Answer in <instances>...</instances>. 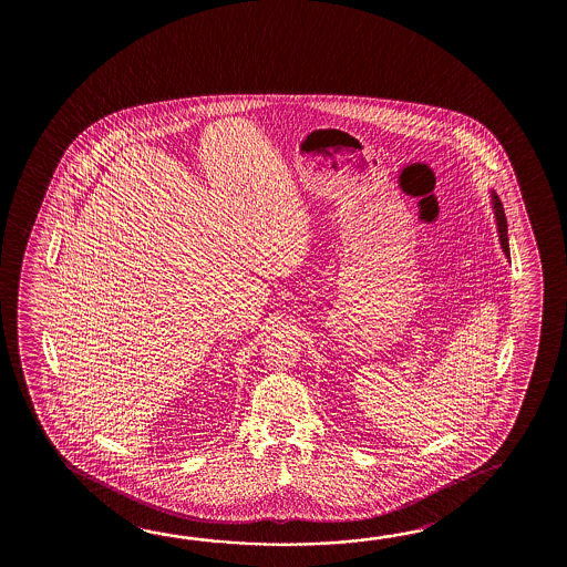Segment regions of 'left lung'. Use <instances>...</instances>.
Wrapping results in <instances>:
<instances>
[{
  "label": "left lung",
  "instance_id": "1",
  "mask_svg": "<svg viewBox=\"0 0 567 567\" xmlns=\"http://www.w3.org/2000/svg\"><path fill=\"white\" fill-rule=\"evenodd\" d=\"M493 208H494V217H496V227H498V237H501V247H503V251H505L506 257H508V235H506V217H505V208H503V203H501V198L493 193ZM511 259V257H508Z\"/></svg>",
  "mask_w": 567,
  "mask_h": 567
}]
</instances>
